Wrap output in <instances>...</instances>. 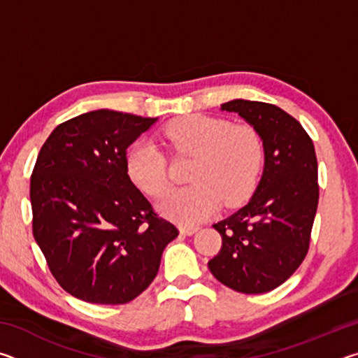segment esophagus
Segmentation results:
<instances>
[{
    "label": "esophagus",
    "instance_id": "obj_1",
    "mask_svg": "<svg viewBox=\"0 0 358 358\" xmlns=\"http://www.w3.org/2000/svg\"><path fill=\"white\" fill-rule=\"evenodd\" d=\"M197 230H199V227H194V226H181L180 227V232L183 235H192V234H196Z\"/></svg>",
    "mask_w": 358,
    "mask_h": 358
}]
</instances>
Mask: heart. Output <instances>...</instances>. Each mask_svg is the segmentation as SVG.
I'll return each instance as SVG.
<instances>
[{
    "mask_svg": "<svg viewBox=\"0 0 358 358\" xmlns=\"http://www.w3.org/2000/svg\"><path fill=\"white\" fill-rule=\"evenodd\" d=\"M166 142L181 155L196 156L191 167L192 185L167 191L159 201L162 215L192 226L220 208L238 205L257 185L264 162V145L250 124L205 115H187L162 129ZM126 171L138 189L159 196L167 186L166 157L150 141H138L126 156Z\"/></svg>",
    "mask_w": 358,
    "mask_h": 358,
    "instance_id": "heart-1",
    "label": "heart"
}]
</instances>
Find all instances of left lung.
<instances>
[{"label": "left lung", "mask_w": 358, "mask_h": 358, "mask_svg": "<svg viewBox=\"0 0 358 358\" xmlns=\"http://www.w3.org/2000/svg\"><path fill=\"white\" fill-rule=\"evenodd\" d=\"M221 110L238 113L257 131L265 164L250 202L213 226L222 246L208 268L237 292H270L294 275L310 248L319 202L316 151L299 121L273 104L234 99Z\"/></svg>", "instance_id": "1"}]
</instances>
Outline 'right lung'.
<instances>
[{
	"mask_svg": "<svg viewBox=\"0 0 358 358\" xmlns=\"http://www.w3.org/2000/svg\"><path fill=\"white\" fill-rule=\"evenodd\" d=\"M157 118L101 108L64 121L36 159L33 235L66 292L123 305L155 280L178 229L159 217L126 171V150Z\"/></svg>",
	"mask_w": 358,
	"mask_h": 358,
	"instance_id": "1",
	"label": "right lung"
}]
</instances>
